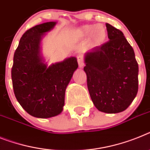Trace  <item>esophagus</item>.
<instances>
[{"mask_svg": "<svg viewBox=\"0 0 150 150\" xmlns=\"http://www.w3.org/2000/svg\"><path fill=\"white\" fill-rule=\"evenodd\" d=\"M77 60H78V63H79V68H83L84 66H85V62H84V61H83V58L81 57V56H78Z\"/></svg>", "mask_w": 150, "mask_h": 150, "instance_id": "esophagus-1", "label": "esophagus"}]
</instances>
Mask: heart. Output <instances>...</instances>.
<instances>
[{"mask_svg":"<svg viewBox=\"0 0 150 150\" xmlns=\"http://www.w3.org/2000/svg\"><path fill=\"white\" fill-rule=\"evenodd\" d=\"M73 34L79 40L91 37L93 42L97 46L102 45L107 39L106 29L101 25H85L75 30Z\"/></svg>","mask_w":150,"mask_h":150,"instance_id":"obj_1","label":"heart"}]
</instances>
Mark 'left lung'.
<instances>
[{
    "label": "left lung",
    "instance_id": "1",
    "mask_svg": "<svg viewBox=\"0 0 150 150\" xmlns=\"http://www.w3.org/2000/svg\"><path fill=\"white\" fill-rule=\"evenodd\" d=\"M109 41L85 52L84 71L93 104L98 110H125L138 91L139 68L135 53L124 33L106 23Z\"/></svg>",
    "mask_w": 150,
    "mask_h": 150
}]
</instances>
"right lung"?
Here are the masks:
<instances>
[{
    "mask_svg": "<svg viewBox=\"0 0 150 150\" xmlns=\"http://www.w3.org/2000/svg\"><path fill=\"white\" fill-rule=\"evenodd\" d=\"M56 22L43 23L23 35L14 52L11 78L19 104L29 114L50 118L63 110L65 93L79 67L74 56L48 65L41 53V41Z\"/></svg>",
    "mask_w": 150,
    "mask_h": 150,
    "instance_id": "add662e5",
    "label": "right lung"
}]
</instances>
